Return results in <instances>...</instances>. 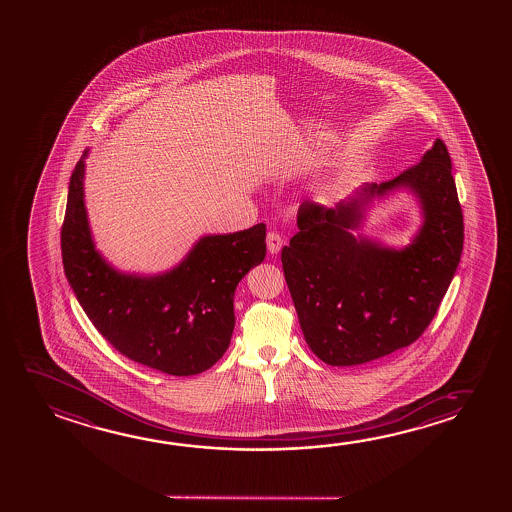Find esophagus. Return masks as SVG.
<instances>
[{
	"instance_id": "obj_1",
	"label": "esophagus",
	"mask_w": 512,
	"mask_h": 512,
	"mask_svg": "<svg viewBox=\"0 0 512 512\" xmlns=\"http://www.w3.org/2000/svg\"><path fill=\"white\" fill-rule=\"evenodd\" d=\"M266 243H268V252L271 255H275V253L280 252L282 250V244H284V239H282V235L275 232V230H271L266 235Z\"/></svg>"
}]
</instances>
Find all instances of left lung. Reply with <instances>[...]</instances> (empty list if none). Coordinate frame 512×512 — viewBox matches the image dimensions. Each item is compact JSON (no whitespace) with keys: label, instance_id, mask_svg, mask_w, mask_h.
I'll use <instances>...</instances> for the list:
<instances>
[{"label":"left lung","instance_id":"left-lung-1","mask_svg":"<svg viewBox=\"0 0 512 512\" xmlns=\"http://www.w3.org/2000/svg\"><path fill=\"white\" fill-rule=\"evenodd\" d=\"M398 184L411 186L426 223L400 253L355 240L360 202ZM298 232L282 248V269L305 341L330 366H357L414 343L443 302L461 262L464 221L452 159L436 139L423 159L359 200L325 209L303 202Z\"/></svg>","mask_w":512,"mask_h":512}]
</instances>
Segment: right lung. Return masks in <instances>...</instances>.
Here are the masks:
<instances>
[{
	"label": "right lung",
	"mask_w": 512,
	"mask_h": 512,
	"mask_svg": "<svg viewBox=\"0 0 512 512\" xmlns=\"http://www.w3.org/2000/svg\"><path fill=\"white\" fill-rule=\"evenodd\" d=\"M76 162L60 232L68 282L87 318L121 355L175 377L202 373L227 352L234 293L266 257V225L209 235L162 277L121 275L94 250Z\"/></svg>",
	"instance_id": "1"
}]
</instances>
